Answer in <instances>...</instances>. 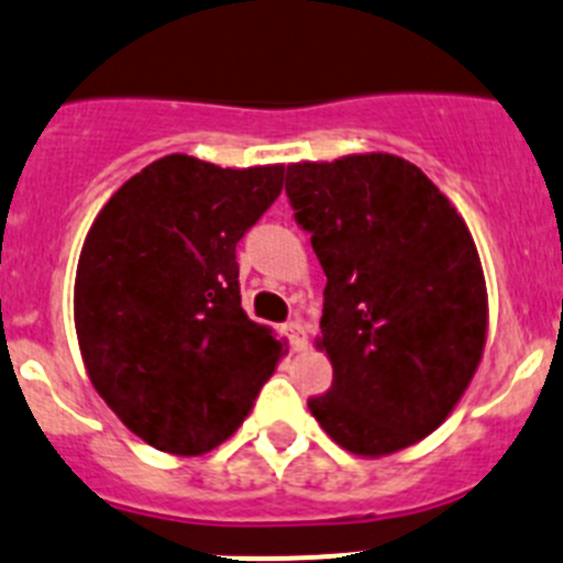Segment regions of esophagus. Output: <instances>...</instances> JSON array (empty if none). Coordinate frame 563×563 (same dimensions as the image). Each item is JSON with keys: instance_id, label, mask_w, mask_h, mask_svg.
<instances>
[{"instance_id": "obj_1", "label": "esophagus", "mask_w": 563, "mask_h": 563, "mask_svg": "<svg viewBox=\"0 0 563 563\" xmlns=\"http://www.w3.org/2000/svg\"><path fill=\"white\" fill-rule=\"evenodd\" d=\"M285 334H287V340H290L292 352H301L303 345H307V332H303L301 321H287L285 323Z\"/></svg>"}]
</instances>
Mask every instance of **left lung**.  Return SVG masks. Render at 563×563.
<instances>
[{
  "instance_id": "1",
  "label": "left lung",
  "mask_w": 563,
  "mask_h": 563,
  "mask_svg": "<svg viewBox=\"0 0 563 563\" xmlns=\"http://www.w3.org/2000/svg\"><path fill=\"white\" fill-rule=\"evenodd\" d=\"M285 192L327 273L332 388L309 410L354 455L405 450L450 416L483 357L472 234L416 164L388 153L290 164Z\"/></svg>"
}]
</instances>
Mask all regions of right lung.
Instances as JSON below:
<instances>
[{
    "label": "right lung",
    "mask_w": 563,
    "mask_h": 563,
    "mask_svg": "<svg viewBox=\"0 0 563 563\" xmlns=\"http://www.w3.org/2000/svg\"><path fill=\"white\" fill-rule=\"evenodd\" d=\"M285 167L164 156L117 189L82 242L75 327L91 385L122 424L173 455L234 435L282 343L245 316L236 242Z\"/></svg>",
    "instance_id": "add662e5"
}]
</instances>
